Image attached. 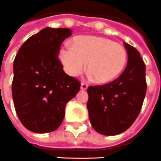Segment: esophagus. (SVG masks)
Returning <instances> with one entry per match:
<instances>
[{
  "mask_svg": "<svg viewBox=\"0 0 161 161\" xmlns=\"http://www.w3.org/2000/svg\"><path fill=\"white\" fill-rule=\"evenodd\" d=\"M87 84H86V83H84V82H82L81 83V84H80V88H81V89L82 90H86V88H87Z\"/></svg>",
  "mask_w": 161,
  "mask_h": 161,
  "instance_id": "esophagus-1",
  "label": "esophagus"
}]
</instances>
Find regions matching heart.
I'll list each match as a JSON object with an SVG mask.
<instances>
[{"label": "heart", "instance_id": "b5f03b06", "mask_svg": "<svg viewBox=\"0 0 161 161\" xmlns=\"http://www.w3.org/2000/svg\"><path fill=\"white\" fill-rule=\"evenodd\" d=\"M66 73L75 77L86 68L97 83L114 80L125 69L127 52L119 43L97 36H78L59 53Z\"/></svg>", "mask_w": 161, "mask_h": 161}]
</instances>
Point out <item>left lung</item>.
Instances as JSON below:
<instances>
[{"label":"left lung","mask_w":161,"mask_h":161,"mask_svg":"<svg viewBox=\"0 0 161 161\" xmlns=\"http://www.w3.org/2000/svg\"><path fill=\"white\" fill-rule=\"evenodd\" d=\"M127 65L111 82L87 88V110L93 129L103 135H117L132 126L147 93L146 66L141 54L126 42Z\"/></svg>","instance_id":"8db88e82"}]
</instances>
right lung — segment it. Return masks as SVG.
Returning a JSON list of instances; mask_svg holds the SVG:
<instances>
[{
	"instance_id": "obj_1",
	"label": "right lung",
	"mask_w": 161,
	"mask_h": 161,
	"mask_svg": "<svg viewBox=\"0 0 161 161\" xmlns=\"http://www.w3.org/2000/svg\"><path fill=\"white\" fill-rule=\"evenodd\" d=\"M71 35L69 28H45L24 42L15 56L14 104L20 122L34 133L56 130L66 105L80 90V81L65 73L58 58L60 45Z\"/></svg>"
}]
</instances>
